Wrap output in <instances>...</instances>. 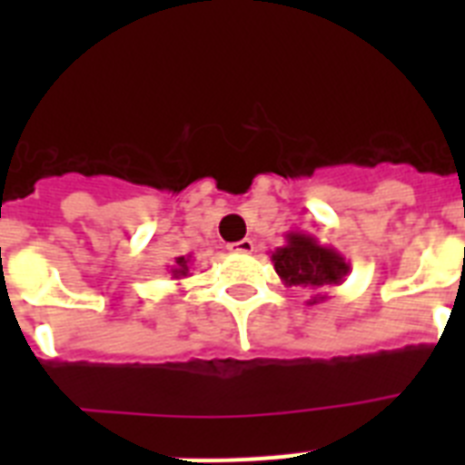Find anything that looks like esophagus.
<instances>
[{
  "instance_id": "obj_1",
  "label": "esophagus",
  "mask_w": 465,
  "mask_h": 465,
  "mask_svg": "<svg viewBox=\"0 0 465 465\" xmlns=\"http://www.w3.org/2000/svg\"><path fill=\"white\" fill-rule=\"evenodd\" d=\"M230 253H252L253 252V242L252 240H240L228 244Z\"/></svg>"
}]
</instances>
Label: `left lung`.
<instances>
[{"instance_id": "8db88e82", "label": "left lung", "mask_w": 465, "mask_h": 465, "mask_svg": "<svg viewBox=\"0 0 465 465\" xmlns=\"http://www.w3.org/2000/svg\"><path fill=\"white\" fill-rule=\"evenodd\" d=\"M272 262L283 286H300V289L340 286L349 274V262L344 261L342 253L298 230L286 232V244L274 249ZM323 300L326 295L316 293L314 298L307 300V305H316Z\"/></svg>"}]
</instances>
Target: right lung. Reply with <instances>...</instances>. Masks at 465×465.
Wrapping results in <instances>:
<instances>
[{
    "label": "right lung",
    "instance_id": "obj_1",
    "mask_svg": "<svg viewBox=\"0 0 465 465\" xmlns=\"http://www.w3.org/2000/svg\"><path fill=\"white\" fill-rule=\"evenodd\" d=\"M191 256H176L174 258V262H172V265H167V272H170V277L172 279H176V282H179V279H186V277H191Z\"/></svg>",
    "mask_w": 465,
    "mask_h": 465
}]
</instances>
